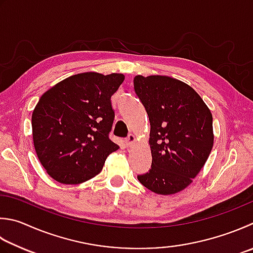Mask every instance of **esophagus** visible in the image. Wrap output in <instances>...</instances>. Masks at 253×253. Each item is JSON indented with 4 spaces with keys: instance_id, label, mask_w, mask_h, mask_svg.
Here are the masks:
<instances>
[{
    "instance_id": "34e87169",
    "label": "esophagus",
    "mask_w": 253,
    "mask_h": 253,
    "mask_svg": "<svg viewBox=\"0 0 253 253\" xmlns=\"http://www.w3.org/2000/svg\"><path fill=\"white\" fill-rule=\"evenodd\" d=\"M125 142H126V147H131L133 144H134V142H135V136L133 135V134H128Z\"/></svg>"
}]
</instances>
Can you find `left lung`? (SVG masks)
<instances>
[{
    "instance_id": "obj_1",
    "label": "left lung",
    "mask_w": 253,
    "mask_h": 253,
    "mask_svg": "<svg viewBox=\"0 0 253 253\" xmlns=\"http://www.w3.org/2000/svg\"><path fill=\"white\" fill-rule=\"evenodd\" d=\"M134 91L149 116L152 165L139 182L160 195L193 182L213 144L212 116L201 96L168 76H135Z\"/></svg>"
}]
</instances>
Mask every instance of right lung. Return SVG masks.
Listing matches in <instances>:
<instances>
[{
  "instance_id": "1",
  "label": "right lung",
  "mask_w": 253,
  "mask_h": 253,
  "mask_svg": "<svg viewBox=\"0 0 253 253\" xmlns=\"http://www.w3.org/2000/svg\"><path fill=\"white\" fill-rule=\"evenodd\" d=\"M122 74L70 76L41 97L32 114L38 160L51 178L80 184L101 171L119 146L109 137L114 120L111 96Z\"/></svg>"
}]
</instances>
